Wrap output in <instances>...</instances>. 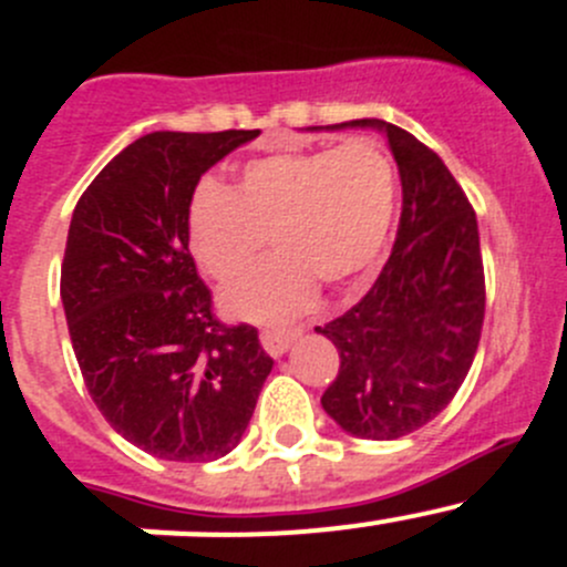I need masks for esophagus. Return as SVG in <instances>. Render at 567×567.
Returning <instances> with one entry per match:
<instances>
[{
  "label": "esophagus",
  "instance_id": "1",
  "mask_svg": "<svg viewBox=\"0 0 567 567\" xmlns=\"http://www.w3.org/2000/svg\"><path fill=\"white\" fill-rule=\"evenodd\" d=\"M296 334H299L296 329H262L260 346L266 348V353H271V357H282L290 348V342L296 340Z\"/></svg>",
  "mask_w": 567,
  "mask_h": 567
}]
</instances>
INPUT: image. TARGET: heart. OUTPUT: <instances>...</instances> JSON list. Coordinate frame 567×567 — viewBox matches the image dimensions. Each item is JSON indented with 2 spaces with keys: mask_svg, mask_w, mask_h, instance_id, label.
I'll return each mask as SVG.
<instances>
[{
  "mask_svg": "<svg viewBox=\"0 0 567 567\" xmlns=\"http://www.w3.org/2000/svg\"><path fill=\"white\" fill-rule=\"evenodd\" d=\"M398 208V169L384 145L357 136L337 147L251 158L236 188L205 177L186 210L188 249L219 282L244 274L266 247L277 255L221 296L238 318L279 323L316 299L318 282L342 288L384 251Z\"/></svg>",
  "mask_w": 567,
  "mask_h": 567,
  "instance_id": "b5f03b06",
  "label": "heart"
}]
</instances>
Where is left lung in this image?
<instances>
[{"label": "left lung", "instance_id": "left-lung-1", "mask_svg": "<svg viewBox=\"0 0 567 567\" xmlns=\"http://www.w3.org/2000/svg\"><path fill=\"white\" fill-rule=\"evenodd\" d=\"M403 183V214L373 288L316 331L340 353L323 392L326 414L362 439H400L442 414L477 353L485 271L477 219L442 158L384 120Z\"/></svg>", "mask_w": 567, "mask_h": 567}]
</instances>
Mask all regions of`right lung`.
I'll return each mask as SVG.
<instances>
[{"mask_svg":"<svg viewBox=\"0 0 567 567\" xmlns=\"http://www.w3.org/2000/svg\"><path fill=\"white\" fill-rule=\"evenodd\" d=\"M257 134L153 131L73 210L60 296L84 386L109 425L156 458L230 453L271 373L255 326L216 318L186 236L199 175Z\"/></svg>","mask_w":567,"mask_h":567,"instance_id":"add662e5","label":"right lung"}]
</instances>
